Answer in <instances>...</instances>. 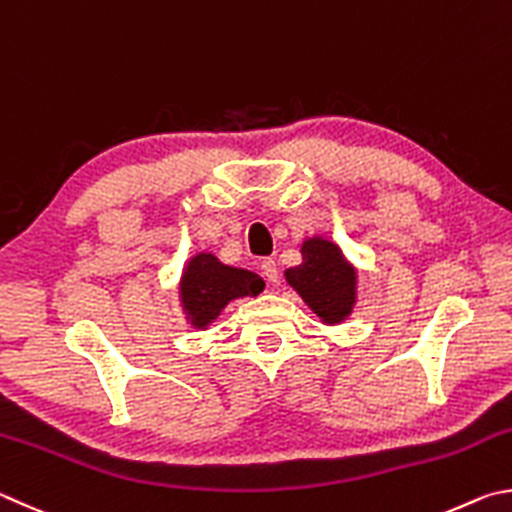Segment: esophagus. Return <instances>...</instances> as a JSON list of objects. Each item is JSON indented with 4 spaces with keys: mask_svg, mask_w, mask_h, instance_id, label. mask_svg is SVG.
I'll return each mask as SVG.
<instances>
[{
    "mask_svg": "<svg viewBox=\"0 0 512 512\" xmlns=\"http://www.w3.org/2000/svg\"><path fill=\"white\" fill-rule=\"evenodd\" d=\"M261 272H263V276L267 279V283L279 281V267H276L274 258H265V261L261 263Z\"/></svg>",
    "mask_w": 512,
    "mask_h": 512,
    "instance_id": "obj_1",
    "label": "esophagus"
}]
</instances>
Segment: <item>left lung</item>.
Masks as SVG:
<instances>
[{
	"mask_svg": "<svg viewBox=\"0 0 512 512\" xmlns=\"http://www.w3.org/2000/svg\"><path fill=\"white\" fill-rule=\"evenodd\" d=\"M285 283L315 312L321 324L337 326L353 315L357 270L335 240L319 233L303 238L301 263L285 270Z\"/></svg>",
	"mask_w": 512,
	"mask_h": 512,
	"instance_id": "left-lung-1",
	"label": "left lung"
}]
</instances>
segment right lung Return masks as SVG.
Returning a JSON list of instances; mask_svg holds the SVG:
<instances>
[{"label":"right lung","mask_w":512,"mask_h":512,"mask_svg":"<svg viewBox=\"0 0 512 512\" xmlns=\"http://www.w3.org/2000/svg\"><path fill=\"white\" fill-rule=\"evenodd\" d=\"M177 288L184 319L193 328L206 330L231 301L258 297L265 281L242 267L224 265L211 251H197L186 261Z\"/></svg>","instance_id":"add662e5"}]
</instances>
